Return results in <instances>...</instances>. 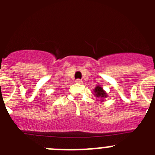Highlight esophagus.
<instances>
[{
  "instance_id": "obj_1",
  "label": "esophagus",
  "mask_w": 155,
  "mask_h": 155,
  "mask_svg": "<svg viewBox=\"0 0 155 155\" xmlns=\"http://www.w3.org/2000/svg\"><path fill=\"white\" fill-rule=\"evenodd\" d=\"M76 83H78V84H81L82 83V81L81 80H80V79H77L76 80Z\"/></svg>"
}]
</instances>
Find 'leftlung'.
Segmentation results:
<instances>
[{
  "mask_svg": "<svg viewBox=\"0 0 155 155\" xmlns=\"http://www.w3.org/2000/svg\"><path fill=\"white\" fill-rule=\"evenodd\" d=\"M94 96L97 97L98 99H99L101 101V102H104L105 99L108 97V94L106 93V91L103 89V87H101V85L99 84H97L96 87H94Z\"/></svg>",
  "mask_w": 155,
  "mask_h": 155,
  "instance_id": "obj_1",
  "label": "left lung"
}]
</instances>
